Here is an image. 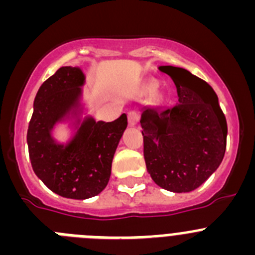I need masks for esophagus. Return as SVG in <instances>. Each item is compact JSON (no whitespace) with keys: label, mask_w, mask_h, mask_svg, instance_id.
<instances>
[{"label":"esophagus","mask_w":255,"mask_h":255,"mask_svg":"<svg viewBox=\"0 0 255 255\" xmlns=\"http://www.w3.org/2000/svg\"><path fill=\"white\" fill-rule=\"evenodd\" d=\"M128 119H129L130 125H136V123H138L139 120V115L135 111H131L129 112V115H128Z\"/></svg>","instance_id":"esophagus-1"}]
</instances>
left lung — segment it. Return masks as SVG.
I'll return each mask as SVG.
<instances>
[{"label":"left lung","mask_w":255,"mask_h":255,"mask_svg":"<svg viewBox=\"0 0 255 255\" xmlns=\"http://www.w3.org/2000/svg\"><path fill=\"white\" fill-rule=\"evenodd\" d=\"M177 89L170 108L144 107V159L153 181L172 193L199 188L224 159L227 124L218 97L204 80L181 67L159 66Z\"/></svg>","instance_id":"left-lung-1"}]
</instances>
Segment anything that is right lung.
Returning <instances> with one entry per match:
<instances>
[{"mask_svg":"<svg viewBox=\"0 0 255 255\" xmlns=\"http://www.w3.org/2000/svg\"><path fill=\"white\" fill-rule=\"evenodd\" d=\"M85 74L64 66L38 89L26 141L31 167L44 185L69 199L96 197L107 186L115 152L128 126L125 114L111 123L96 121L83 102ZM66 123L67 141L54 138Z\"/></svg>","mask_w":255,"mask_h":255,"instance_id":"right-lung-1","label":"right lung"}]
</instances>
